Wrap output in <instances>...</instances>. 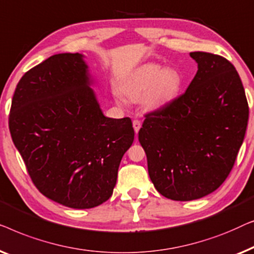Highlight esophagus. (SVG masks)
Returning a JSON list of instances; mask_svg holds the SVG:
<instances>
[{
  "mask_svg": "<svg viewBox=\"0 0 254 254\" xmlns=\"http://www.w3.org/2000/svg\"><path fill=\"white\" fill-rule=\"evenodd\" d=\"M132 126H133V128H134V132H135V133H138L139 130H140V127H141V123H140V121L134 120L133 122H132Z\"/></svg>",
  "mask_w": 254,
  "mask_h": 254,
  "instance_id": "34e87169",
  "label": "esophagus"
}]
</instances>
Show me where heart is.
Instances as JSON below:
<instances>
[{
    "instance_id": "b5f03b06",
    "label": "heart",
    "mask_w": 254,
    "mask_h": 254,
    "mask_svg": "<svg viewBox=\"0 0 254 254\" xmlns=\"http://www.w3.org/2000/svg\"><path fill=\"white\" fill-rule=\"evenodd\" d=\"M182 84L181 73L174 67L146 63L127 74L121 85V91L128 101L141 100L146 109L154 112L170 105L177 98ZM117 102L123 105L126 101L117 96Z\"/></svg>"
}]
</instances>
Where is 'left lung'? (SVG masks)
I'll return each mask as SVG.
<instances>
[{"label":"left lung","instance_id":"obj_1","mask_svg":"<svg viewBox=\"0 0 254 254\" xmlns=\"http://www.w3.org/2000/svg\"><path fill=\"white\" fill-rule=\"evenodd\" d=\"M190 56L198 71L188 90L147 114L138 133L152 183L177 201L220 188L233 169L249 121L245 91L233 64L210 53Z\"/></svg>","mask_w":254,"mask_h":254}]
</instances>
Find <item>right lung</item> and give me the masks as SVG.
Segmentation results:
<instances>
[{"label":"right lung","instance_id":"add662e5","mask_svg":"<svg viewBox=\"0 0 254 254\" xmlns=\"http://www.w3.org/2000/svg\"><path fill=\"white\" fill-rule=\"evenodd\" d=\"M83 54L53 55L17 85L9 128L28 175L45 197L76 209L112 197L134 130L103 115Z\"/></svg>","mask_w":254,"mask_h":254}]
</instances>
